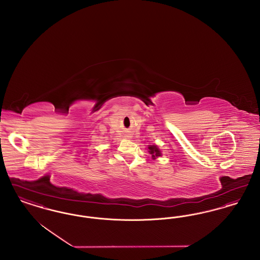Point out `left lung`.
Returning a JSON list of instances; mask_svg holds the SVG:
<instances>
[{"instance_id": "8db88e82", "label": "left lung", "mask_w": 260, "mask_h": 260, "mask_svg": "<svg viewBox=\"0 0 260 260\" xmlns=\"http://www.w3.org/2000/svg\"><path fill=\"white\" fill-rule=\"evenodd\" d=\"M149 152H150V154L155 158V157H159V156H161V152H160V150L157 148V146H149Z\"/></svg>"}]
</instances>
